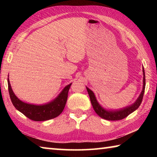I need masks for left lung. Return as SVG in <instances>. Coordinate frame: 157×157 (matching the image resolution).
<instances>
[{"label": "left lung", "mask_w": 157, "mask_h": 157, "mask_svg": "<svg viewBox=\"0 0 157 157\" xmlns=\"http://www.w3.org/2000/svg\"><path fill=\"white\" fill-rule=\"evenodd\" d=\"M143 91L141 92V94H140L139 98H138L134 104L132 105L131 106H129V107L122 109H120V110L107 111L105 109H103L99 105V103L98 102V101L96 100V98L95 97L94 92L86 87L87 91H88V94L90 97V100H91V105L94 109L95 113H96L100 117H101V118H104L105 120L119 121L126 118V117L127 116H129L130 113H132V112H134L135 110H136L139 107L140 104H141L143 95H144V92H145V71L143 68Z\"/></svg>", "instance_id": "8db88e82"}]
</instances>
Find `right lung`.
Listing matches in <instances>:
<instances>
[{
  "label": "right lung",
  "mask_w": 157,
  "mask_h": 157,
  "mask_svg": "<svg viewBox=\"0 0 157 157\" xmlns=\"http://www.w3.org/2000/svg\"><path fill=\"white\" fill-rule=\"evenodd\" d=\"M8 91L10 99L14 107L30 120L34 121H44L56 118L60 115L65 107L68 98V93L72 83L66 86L57 98L48 104L34 105L25 103L16 96L11 88L9 78H7Z\"/></svg>",
  "instance_id": "obj_1"
}]
</instances>
